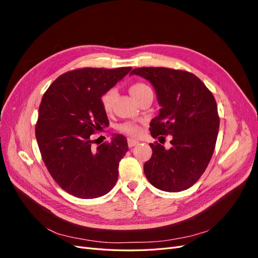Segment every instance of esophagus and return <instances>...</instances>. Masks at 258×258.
I'll return each mask as SVG.
<instances>
[{
  "instance_id": "esophagus-1",
  "label": "esophagus",
  "mask_w": 258,
  "mask_h": 258,
  "mask_svg": "<svg viewBox=\"0 0 258 258\" xmlns=\"http://www.w3.org/2000/svg\"><path fill=\"white\" fill-rule=\"evenodd\" d=\"M139 143L138 140H135V139H128V146L129 147H134L135 145H137Z\"/></svg>"
}]
</instances>
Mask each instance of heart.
I'll list each match as a JSON object with an SVG mask.
<instances>
[{
  "instance_id": "1",
  "label": "heart",
  "mask_w": 258,
  "mask_h": 258,
  "mask_svg": "<svg viewBox=\"0 0 258 258\" xmlns=\"http://www.w3.org/2000/svg\"><path fill=\"white\" fill-rule=\"evenodd\" d=\"M129 91L131 93V96L134 97L137 101H139L143 96H145L147 92H152L151 88L143 83H135V84L130 85ZM116 96H117V93H116L115 89H108L103 93L102 96H101V98H100L101 106H102L103 111L105 113L108 114L112 112ZM118 130L124 135H128L131 137H137L140 135V132H141V127L138 126V124H136L134 122H123V123L119 124Z\"/></svg>"
}]
</instances>
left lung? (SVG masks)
Wrapping results in <instances>:
<instances>
[{"label": "left lung", "instance_id": "1", "mask_svg": "<svg viewBox=\"0 0 258 258\" xmlns=\"http://www.w3.org/2000/svg\"><path fill=\"white\" fill-rule=\"evenodd\" d=\"M130 74L151 82L161 106L150 123L152 137L172 136L169 150L157 142L150 144L153 155L144 163L147 179L169 192L189 188L204 174L216 144L220 117L212 92L196 75L182 70L138 68Z\"/></svg>", "mask_w": 258, "mask_h": 258}]
</instances>
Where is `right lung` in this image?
Returning a JSON list of instances; mask_svg holds the SVG:
<instances>
[{"label":"right lung","mask_w":258,"mask_h":258,"mask_svg":"<svg viewBox=\"0 0 258 258\" xmlns=\"http://www.w3.org/2000/svg\"><path fill=\"white\" fill-rule=\"evenodd\" d=\"M130 71V67L73 70L60 75L42 98L35 126L42 159L56 183L77 198L103 196L118 178L127 139L116 135L92 148L90 137L110 124L101 96Z\"/></svg>","instance_id":"1"}]
</instances>
